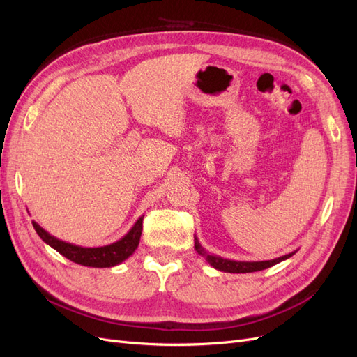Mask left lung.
<instances>
[{
	"instance_id": "left-lung-1",
	"label": "left lung",
	"mask_w": 357,
	"mask_h": 357,
	"mask_svg": "<svg viewBox=\"0 0 357 357\" xmlns=\"http://www.w3.org/2000/svg\"><path fill=\"white\" fill-rule=\"evenodd\" d=\"M195 250L198 255H201L202 257H205L213 268L218 269V271H223V273H232V274H245V273H256V271H262V269H266L269 266H273L275 264H280L286 261L290 256H294L296 253L291 252L287 253L284 256H280L275 259H271V261H257V262H243V261H231V259H225L220 256L215 255H210L205 248L199 244V240L197 238L195 235Z\"/></svg>"
}]
</instances>
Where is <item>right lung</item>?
I'll return each mask as SVG.
<instances>
[{
    "label": "right lung",
    "mask_w": 357,
    "mask_h": 357,
    "mask_svg": "<svg viewBox=\"0 0 357 357\" xmlns=\"http://www.w3.org/2000/svg\"><path fill=\"white\" fill-rule=\"evenodd\" d=\"M143 218L144 215H142L134 223L132 228L121 240L102 247H82L66 243L43 229L37 222H32V226H34L36 232L43 241L49 244L52 248H55L62 256L70 259L71 262L92 268H110L122 264L125 259H128L137 250L139 244V236H142L143 231Z\"/></svg>",
    "instance_id": "1"
}]
</instances>
